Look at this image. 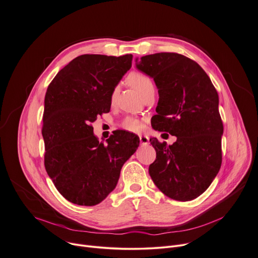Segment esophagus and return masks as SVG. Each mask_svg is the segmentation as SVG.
<instances>
[{"mask_svg":"<svg viewBox=\"0 0 258 258\" xmlns=\"http://www.w3.org/2000/svg\"><path fill=\"white\" fill-rule=\"evenodd\" d=\"M140 142H141L142 145H149L150 144V138L146 135H141L140 136Z\"/></svg>","mask_w":258,"mask_h":258,"instance_id":"34e87169","label":"esophagus"}]
</instances>
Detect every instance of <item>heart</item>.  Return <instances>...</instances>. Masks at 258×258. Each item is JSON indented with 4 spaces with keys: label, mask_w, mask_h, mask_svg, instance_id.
I'll return each instance as SVG.
<instances>
[{
    "label": "heart",
    "mask_w": 258,
    "mask_h": 258,
    "mask_svg": "<svg viewBox=\"0 0 258 258\" xmlns=\"http://www.w3.org/2000/svg\"><path fill=\"white\" fill-rule=\"evenodd\" d=\"M128 81L140 93H141V95H143L148 88L153 86V83L148 76L139 72L131 73L128 76ZM117 93H118V89L116 87L113 88L110 95V101L112 104L115 103L117 99ZM122 127L128 132L138 133L142 130V123L138 118H136V117H127V118H125L122 122Z\"/></svg>",
    "instance_id": "obj_1"
}]
</instances>
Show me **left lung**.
<instances>
[{"label": "left lung", "mask_w": 258, "mask_h": 258, "mask_svg": "<svg viewBox=\"0 0 258 258\" xmlns=\"http://www.w3.org/2000/svg\"><path fill=\"white\" fill-rule=\"evenodd\" d=\"M136 68L151 77L158 89L153 128L177 137L169 146L150 139L156 159L149 166V175L167 197L191 201L207 190L221 167L223 124L218 93L200 64L182 54L137 57Z\"/></svg>", "instance_id": "8db88e82"}]
</instances>
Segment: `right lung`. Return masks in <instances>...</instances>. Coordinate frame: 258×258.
I'll return each instance as SVG.
<instances>
[{
  "instance_id": "obj_1",
  "label": "right lung",
  "mask_w": 258,
  "mask_h": 258,
  "mask_svg": "<svg viewBox=\"0 0 258 258\" xmlns=\"http://www.w3.org/2000/svg\"><path fill=\"white\" fill-rule=\"evenodd\" d=\"M133 55L83 54L56 74L45 95L44 163L59 194L79 206H95L115 188L140 139L117 131L107 145L90 125L110 111V95L132 67Z\"/></svg>"
}]
</instances>
